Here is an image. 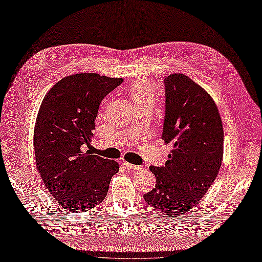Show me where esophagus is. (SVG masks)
<instances>
[{
  "instance_id": "esophagus-1",
  "label": "esophagus",
  "mask_w": 262,
  "mask_h": 262,
  "mask_svg": "<svg viewBox=\"0 0 262 262\" xmlns=\"http://www.w3.org/2000/svg\"><path fill=\"white\" fill-rule=\"evenodd\" d=\"M124 165H125L126 168L129 169V170H139V169H141V166L134 165V164H130V163H127V162H124Z\"/></svg>"
}]
</instances>
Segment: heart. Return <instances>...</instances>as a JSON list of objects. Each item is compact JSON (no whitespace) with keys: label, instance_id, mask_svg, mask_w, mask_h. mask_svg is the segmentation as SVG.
I'll return each instance as SVG.
<instances>
[{"label":"heart","instance_id":"b5f03b06","mask_svg":"<svg viewBox=\"0 0 262 262\" xmlns=\"http://www.w3.org/2000/svg\"><path fill=\"white\" fill-rule=\"evenodd\" d=\"M129 94H130L132 99L136 104L148 102V101L153 102V98H154L153 92L148 83H144V82L135 83L132 86Z\"/></svg>","mask_w":262,"mask_h":262}]
</instances>
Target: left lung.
I'll use <instances>...</instances> for the list:
<instances>
[{
  "label": "left lung",
  "instance_id": "8db88e82",
  "mask_svg": "<svg viewBox=\"0 0 262 262\" xmlns=\"http://www.w3.org/2000/svg\"><path fill=\"white\" fill-rule=\"evenodd\" d=\"M164 86L162 139L173 149L165 166H150L157 183L143 199L156 210L178 217L199 204L218 176L224 127L215 101L190 77L170 74Z\"/></svg>",
  "mask_w": 262,
  "mask_h": 262
}]
</instances>
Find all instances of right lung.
<instances>
[{"mask_svg":"<svg viewBox=\"0 0 262 262\" xmlns=\"http://www.w3.org/2000/svg\"><path fill=\"white\" fill-rule=\"evenodd\" d=\"M123 79L97 73L63 77L48 92L34 127L36 167L51 195L63 209L83 212L100 204L119 164L92 154L89 147L104 97Z\"/></svg>","mask_w":262,"mask_h":262,"instance_id":"right-lung-1","label":"right lung"}]
</instances>
